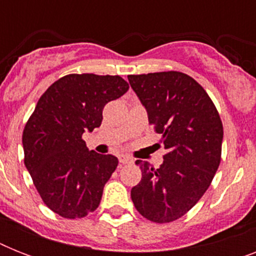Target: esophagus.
<instances>
[{
  "instance_id": "1",
  "label": "esophagus",
  "mask_w": 256,
  "mask_h": 256,
  "mask_svg": "<svg viewBox=\"0 0 256 256\" xmlns=\"http://www.w3.org/2000/svg\"><path fill=\"white\" fill-rule=\"evenodd\" d=\"M118 160H120V164H132V158H130V156H120Z\"/></svg>"
}]
</instances>
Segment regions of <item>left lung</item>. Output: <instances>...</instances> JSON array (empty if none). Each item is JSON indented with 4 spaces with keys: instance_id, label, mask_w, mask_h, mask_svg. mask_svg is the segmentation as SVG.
Here are the masks:
<instances>
[{
    "instance_id": "left-lung-1",
    "label": "left lung",
    "mask_w": 256,
    "mask_h": 256,
    "mask_svg": "<svg viewBox=\"0 0 256 256\" xmlns=\"http://www.w3.org/2000/svg\"><path fill=\"white\" fill-rule=\"evenodd\" d=\"M128 78L168 150L160 168L136 162L142 179L132 188V203L152 222H174L212 182L222 156V120L206 90L187 74L160 72Z\"/></svg>"
}]
</instances>
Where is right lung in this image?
<instances>
[{
	"mask_svg": "<svg viewBox=\"0 0 256 256\" xmlns=\"http://www.w3.org/2000/svg\"><path fill=\"white\" fill-rule=\"evenodd\" d=\"M128 90L120 76L68 74L48 88L26 122L24 162L44 203L62 218H84L100 206L118 160L88 152L82 134L100 128L104 104Z\"/></svg>",
	"mask_w": 256,
	"mask_h": 256,
	"instance_id": "right-lung-1",
	"label": "right lung"
}]
</instances>
